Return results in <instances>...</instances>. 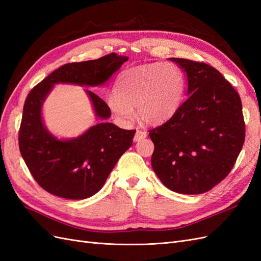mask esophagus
I'll return each instance as SVG.
<instances>
[{
	"label": "esophagus",
	"mask_w": 261,
	"mask_h": 261,
	"mask_svg": "<svg viewBox=\"0 0 261 261\" xmlns=\"http://www.w3.org/2000/svg\"><path fill=\"white\" fill-rule=\"evenodd\" d=\"M146 136H147V133L146 132L141 130V129H137L135 136H134V140H135V141H140L141 139L146 138Z\"/></svg>",
	"instance_id": "esophagus-1"
}]
</instances>
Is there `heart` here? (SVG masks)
Masks as SVG:
<instances>
[{
	"mask_svg": "<svg viewBox=\"0 0 261 261\" xmlns=\"http://www.w3.org/2000/svg\"><path fill=\"white\" fill-rule=\"evenodd\" d=\"M184 92V74L176 64L149 63L126 69L118 76L115 93L108 98V105L122 122L130 121L136 108L144 123L159 125L177 112Z\"/></svg>",
	"mask_w": 261,
	"mask_h": 261,
	"instance_id": "obj_1",
	"label": "heart"
}]
</instances>
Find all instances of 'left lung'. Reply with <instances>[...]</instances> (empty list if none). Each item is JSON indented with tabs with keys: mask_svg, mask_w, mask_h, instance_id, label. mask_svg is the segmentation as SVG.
Segmentation results:
<instances>
[{
	"mask_svg": "<svg viewBox=\"0 0 261 261\" xmlns=\"http://www.w3.org/2000/svg\"><path fill=\"white\" fill-rule=\"evenodd\" d=\"M187 74L188 98L169 121L149 130L151 165L173 192L202 194L233 169L245 140L240 94L206 63L171 58Z\"/></svg>",
	"mask_w": 261,
	"mask_h": 261,
	"instance_id": "1",
	"label": "left lung"
}]
</instances>
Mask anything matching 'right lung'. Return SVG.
Instances as JSON below:
<instances>
[{"label":"right lung","instance_id":"1","mask_svg":"<svg viewBox=\"0 0 261 261\" xmlns=\"http://www.w3.org/2000/svg\"><path fill=\"white\" fill-rule=\"evenodd\" d=\"M128 59L110 53L100 59L68 63L55 69L28 93L18 133L19 150L31 175L44 191L67 199H85L99 192L121 155L133 144L136 129L112 123L92 126L82 136L59 140L45 129L41 107L54 84H105ZM99 118L111 110L96 93L86 90Z\"/></svg>","mask_w":261,"mask_h":261}]
</instances>
